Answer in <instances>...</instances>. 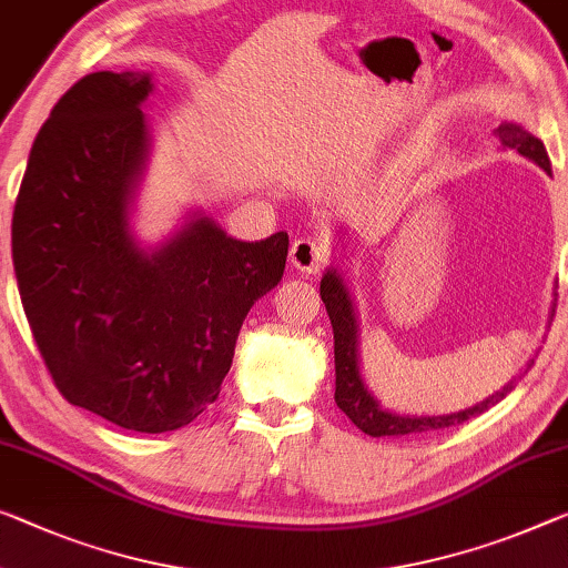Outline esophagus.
<instances>
[{
  "instance_id": "obj_1",
  "label": "esophagus",
  "mask_w": 568,
  "mask_h": 568,
  "mask_svg": "<svg viewBox=\"0 0 568 568\" xmlns=\"http://www.w3.org/2000/svg\"><path fill=\"white\" fill-rule=\"evenodd\" d=\"M329 258V251L320 239H296L292 243L290 261L296 272L302 274H317L320 268H325Z\"/></svg>"
}]
</instances>
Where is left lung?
<instances>
[{"instance_id": "obj_1", "label": "left lung", "mask_w": 568, "mask_h": 568, "mask_svg": "<svg viewBox=\"0 0 568 568\" xmlns=\"http://www.w3.org/2000/svg\"><path fill=\"white\" fill-rule=\"evenodd\" d=\"M495 134L500 136V144L505 150H516L526 160L536 162L546 174H551V160L544 142L534 136L528 129L513 121H503L495 129ZM320 296L325 302V310L333 322L335 333V404L343 408L347 418L357 426V429L371 434V436H406V434H422L432 429H447L467 422L477 414L487 412L495 406L497 400L516 388V381H510L503 390H497L490 398L479 400V404L465 408L457 414H444V416H408V414H394L388 408L381 406V400L371 394L368 383H365L361 373V322H357L355 302L347 286L343 272L337 266H329L325 276L320 282ZM556 296V294H554ZM548 317L554 320V310ZM530 365V363H528Z\"/></svg>"}]
</instances>
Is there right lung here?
Instances as JSON below:
<instances>
[{"instance_id": "1", "label": "right lung", "mask_w": 568, "mask_h": 568, "mask_svg": "<svg viewBox=\"0 0 568 568\" xmlns=\"http://www.w3.org/2000/svg\"><path fill=\"white\" fill-rule=\"evenodd\" d=\"M150 73H91L34 139L12 215L32 337L60 394L121 429L174 432L231 371L254 302L282 282L290 235L239 241L193 213L160 246L132 231L150 156Z\"/></svg>"}]
</instances>
